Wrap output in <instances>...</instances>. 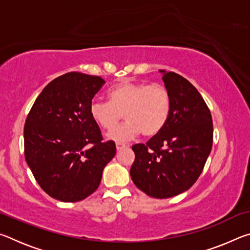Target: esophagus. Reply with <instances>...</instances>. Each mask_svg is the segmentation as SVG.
I'll list each match as a JSON object with an SVG mask.
<instances>
[{
  "instance_id": "esophagus-1",
  "label": "esophagus",
  "mask_w": 250,
  "mask_h": 250,
  "mask_svg": "<svg viewBox=\"0 0 250 250\" xmlns=\"http://www.w3.org/2000/svg\"><path fill=\"white\" fill-rule=\"evenodd\" d=\"M125 146H126L125 143H122V142H116V147H117V150H118V151L121 150V149H124Z\"/></svg>"
}]
</instances>
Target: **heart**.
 Masks as SVG:
<instances>
[{
  "label": "heart",
  "mask_w": 250,
  "mask_h": 250,
  "mask_svg": "<svg viewBox=\"0 0 250 250\" xmlns=\"http://www.w3.org/2000/svg\"><path fill=\"white\" fill-rule=\"evenodd\" d=\"M171 95L164 84L122 82L108 91V103L92 101L89 113L97 125L110 130L121 120L125 124L108 133L117 141L130 140L142 132L151 138L161 132L171 113Z\"/></svg>",
  "instance_id": "heart-1"
}]
</instances>
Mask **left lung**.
Wrapping results in <instances>:
<instances>
[{"label":"left lung","instance_id":"8db88e82","mask_svg":"<svg viewBox=\"0 0 250 250\" xmlns=\"http://www.w3.org/2000/svg\"><path fill=\"white\" fill-rule=\"evenodd\" d=\"M163 74L171 95V113L164 128L146 145L132 146L133 183L146 195L168 198L195 183L213 146V120L200 92L179 74Z\"/></svg>","mask_w":250,"mask_h":250}]
</instances>
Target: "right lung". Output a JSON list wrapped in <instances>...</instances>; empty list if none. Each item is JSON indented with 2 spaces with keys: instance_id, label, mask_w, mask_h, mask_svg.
I'll use <instances>...</instances> for the list:
<instances>
[{
  "instance_id": "add662e5",
  "label": "right lung",
  "mask_w": 250,
  "mask_h": 250,
  "mask_svg": "<svg viewBox=\"0 0 250 250\" xmlns=\"http://www.w3.org/2000/svg\"><path fill=\"white\" fill-rule=\"evenodd\" d=\"M104 80L68 73L46 86L24 126L25 160L44 192L62 202H78L94 193L104 167L116 155L113 141H103L89 113Z\"/></svg>"
}]
</instances>
